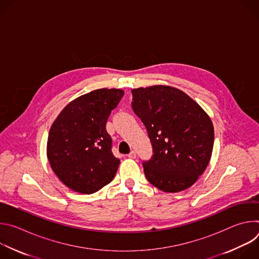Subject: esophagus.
I'll return each mask as SVG.
<instances>
[{"mask_svg":"<svg viewBox=\"0 0 259 259\" xmlns=\"http://www.w3.org/2000/svg\"><path fill=\"white\" fill-rule=\"evenodd\" d=\"M128 158H130V159H135V158H136V152H135V151H131V152L129 153V155H128Z\"/></svg>","mask_w":259,"mask_h":259,"instance_id":"34e87169","label":"esophagus"}]
</instances>
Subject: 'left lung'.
<instances>
[{
    "label": "left lung",
    "mask_w": 259,
    "mask_h": 259,
    "mask_svg": "<svg viewBox=\"0 0 259 259\" xmlns=\"http://www.w3.org/2000/svg\"><path fill=\"white\" fill-rule=\"evenodd\" d=\"M132 109L150 137L153 156L143 161L146 179L166 193L189 189L207 168L213 124L186 93L169 86L133 89Z\"/></svg>",
    "instance_id": "1"
}]
</instances>
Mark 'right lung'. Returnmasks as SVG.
<instances>
[{
  "instance_id": "obj_1",
  "label": "right lung",
  "mask_w": 259,
  "mask_h": 259,
  "mask_svg": "<svg viewBox=\"0 0 259 259\" xmlns=\"http://www.w3.org/2000/svg\"><path fill=\"white\" fill-rule=\"evenodd\" d=\"M124 95L120 89H98L69 102L52 124L47 157L67 188L93 194L112 181L120 160L112 152L106 122Z\"/></svg>"
}]
</instances>
